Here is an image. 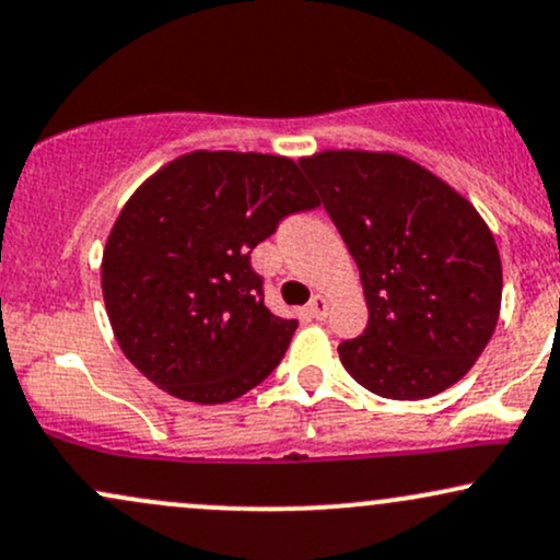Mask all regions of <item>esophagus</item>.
Masks as SVG:
<instances>
[{"instance_id": "1", "label": "esophagus", "mask_w": 560, "mask_h": 560, "mask_svg": "<svg viewBox=\"0 0 560 560\" xmlns=\"http://www.w3.org/2000/svg\"><path fill=\"white\" fill-rule=\"evenodd\" d=\"M307 313H311V318L324 320L326 313H329V300H326L324 294H316V298L311 300V305H307Z\"/></svg>"}]
</instances>
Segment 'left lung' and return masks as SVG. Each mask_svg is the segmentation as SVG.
<instances>
[{"label":"left lung","instance_id":"8db88e82","mask_svg":"<svg viewBox=\"0 0 560 560\" xmlns=\"http://www.w3.org/2000/svg\"><path fill=\"white\" fill-rule=\"evenodd\" d=\"M358 262L369 324L345 339L350 376L389 400L453 387L490 342L503 294L498 244L474 205L389 152L300 160Z\"/></svg>","mask_w":560,"mask_h":560}]
</instances>
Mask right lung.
<instances>
[{
	"mask_svg": "<svg viewBox=\"0 0 560 560\" xmlns=\"http://www.w3.org/2000/svg\"><path fill=\"white\" fill-rule=\"evenodd\" d=\"M298 165L258 152H191L126 202L102 258V294L120 350L182 400L218 405L281 363L294 318L266 307L253 249L318 208Z\"/></svg>",
	"mask_w": 560,
	"mask_h": 560,
	"instance_id": "obj_1",
	"label": "right lung"
}]
</instances>
